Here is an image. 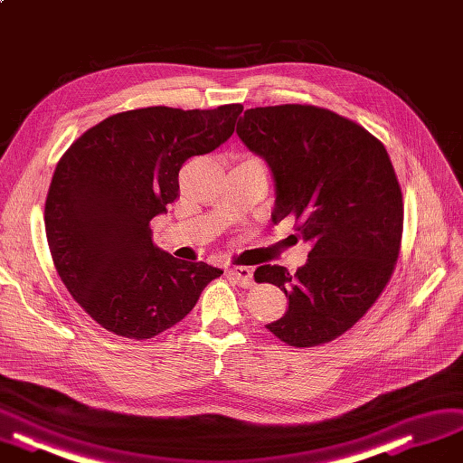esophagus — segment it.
I'll list each match as a JSON object with an SVG mask.
<instances>
[{
    "mask_svg": "<svg viewBox=\"0 0 463 463\" xmlns=\"http://www.w3.org/2000/svg\"><path fill=\"white\" fill-rule=\"evenodd\" d=\"M230 279L239 287H250L252 285V269L247 266H233L228 272Z\"/></svg>",
    "mask_w": 463,
    "mask_h": 463,
    "instance_id": "esophagus-1",
    "label": "esophagus"
}]
</instances>
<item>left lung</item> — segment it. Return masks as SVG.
Returning <instances> with one entry per match:
<instances>
[{
  "label": "left lung",
  "mask_w": 463,
  "mask_h": 463,
  "mask_svg": "<svg viewBox=\"0 0 463 463\" xmlns=\"http://www.w3.org/2000/svg\"><path fill=\"white\" fill-rule=\"evenodd\" d=\"M237 136L272 170L274 224L295 216L312 243L295 274L269 264L254 272L289 300L266 329L297 348L341 337L383 293L401 250L402 191L387 149L360 124L314 105L247 109Z\"/></svg>",
  "instance_id": "left-lung-1"
}]
</instances>
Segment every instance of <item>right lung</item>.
Returning a JSON list of instances; mask_svg holds the SVG:
<instances>
[{"mask_svg":"<svg viewBox=\"0 0 463 463\" xmlns=\"http://www.w3.org/2000/svg\"><path fill=\"white\" fill-rule=\"evenodd\" d=\"M241 110H126L61 156L45 199L47 243L61 281L107 331L151 339L182 322L220 278V268L158 249L149 222L180 197L182 165L228 141Z\"/></svg>","mask_w":463,"mask_h":463,"instance_id":"obj_1","label":"right lung"}]
</instances>
